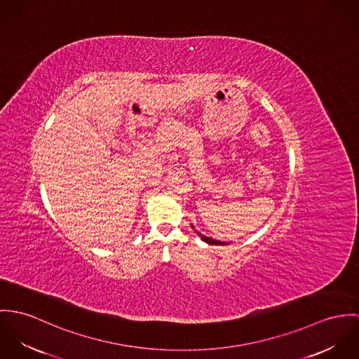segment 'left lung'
<instances>
[{
	"label": "left lung",
	"instance_id": "obj_1",
	"mask_svg": "<svg viewBox=\"0 0 359 359\" xmlns=\"http://www.w3.org/2000/svg\"><path fill=\"white\" fill-rule=\"evenodd\" d=\"M194 229V226H191ZM201 239L206 243H210V245H229V243H224V242H220V241H216V239H212L210 237H205V236H201V233H197Z\"/></svg>",
	"mask_w": 359,
	"mask_h": 359
}]
</instances>
